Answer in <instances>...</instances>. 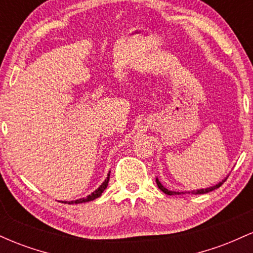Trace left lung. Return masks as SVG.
<instances>
[{
    "mask_svg": "<svg viewBox=\"0 0 253 253\" xmlns=\"http://www.w3.org/2000/svg\"><path fill=\"white\" fill-rule=\"evenodd\" d=\"M225 181H226V179H225ZM225 181L219 182V183H217L216 185H213V187H210V188H206V189H200V190H196V191L194 190V191H191V194H206V193H210V191H213V190L217 189V188H219V187H221L222 183L225 182ZM156 182H157V185H158L159 189H161L162 191H163V193L167 194V195H179V194H181V193H178V191H171V190H168L167 188H164L163 185H162V183L158 181V178H156ZM182 194H184V193H182Z\"/></svg>",
    "mask_w": 253,
    "mask_h": 253,
    "instance_id": "8db88e82",
    "label": "left lung"
}]
</instances>
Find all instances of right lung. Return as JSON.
Masks as SVG:
<instances>
[{"instance_id":"obj_1","label":"right lung","mask_w":253,"mask_h":253,"mask_svg":"<svg viewBox=\"0 0 253 253\" xmlns=\"http://www.w3.org/2000/svg\"><path fill=\"white\" fill-rule=\"evenodd\" d=\"M109 176H110V171H109V173H108V177H107V178L104 179V182L102 183V184L100 185V187L97 188L96 190L94 191V193H91V194H90L89 196H86V197H83V199L76 200V201H70V202H68L69 205H74V203L89 202V201H92V200L97 199V197H100V196H101V194H102L103 191H104V189H106V188H107V185H108V182H109Z\"/></svg>"}]
</instances>
